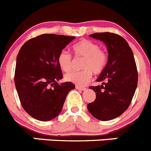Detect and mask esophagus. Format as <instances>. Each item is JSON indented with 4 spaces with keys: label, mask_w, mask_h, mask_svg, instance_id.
Listing matches in <instances>:
<instances>
[{
    "label": "esophagus",
    "mask_w": 151,
    "mask_h": 151,
    "mask_svg": "<svg viewBox=\"0 0 151 151\" xmlns=\"http://www.w3.org/2000/svg\"><path fill=\"white\" fill-rule=\"evenodd\" d=\"M76 88L77 90H79V91H85V90L87 89L86 88H84V87H81V86H78V85H76Z\"/></svg>",
    "instance_id": "1"
}]
</instances>
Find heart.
<instances>
[{
    "label": "heart",
    "instance_id": "obj_1",
    "mask_svg": "<svg viewBox=\"0 0 151 151\" xmlns=\"http://www.w3.org/2000/svg\"><path fill=\"white\" fill-rule=\"evenodd\" d=\"M76 58H83L80 71H73L65 76V79L75 85H87L92 78L93 73L99 75L106 69L109 61L108 53L99 44L89 40H82L72 47ZM58 63L60 68L65 73L71 70L73 66V58L66 51H61L58 56Z\"/></svg>",
    "mask_w": 151,
    "mask_h": 151
}]
</instances>
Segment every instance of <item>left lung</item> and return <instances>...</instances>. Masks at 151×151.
Returning a JSON list of instances; mask_svg holds the SVG:
<instances>
[{
	"label": "left lung",
	"mask_w": 151,
	"mask_h": 151,
	"mask_svg": "<svg viewBox=\"0 0 151 151\" xmlns=\"http://www.w3.org/2000/svg\"><path fill=\"white\" fill-rule=\"evenodd\" d=\"M90 37L107 45L109 61L96 81L103 85L91 86L96 99L88 105L89 112L99 121H109L128 109L138 84V71L133 53L124 38L114 33H95Z\"/></svg>",
	"instance_id": "obj_1"
}]
</instances>
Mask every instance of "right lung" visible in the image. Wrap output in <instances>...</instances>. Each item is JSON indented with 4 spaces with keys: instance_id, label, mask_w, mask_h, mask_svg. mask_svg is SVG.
<instances>
[{
    "instance_id": "obj_1",
    "label": "right lung",
    "mask_w": 151,
    "mask_h": 151,
    "mask_svg": "<svg viewBox=\"0 0 151 151\" xmlns=\"http://www.w3.org/2000/svg\"><path fill=\"white\" fill-rule=\"evenodd\" d=\"M75 37L45 34L22 45L18 54L14 81L21 104L26 112L42 121L60 113L66 96L75 85L58 84L63 78L58 56Z\"/></svg>"
}]
</instances>
